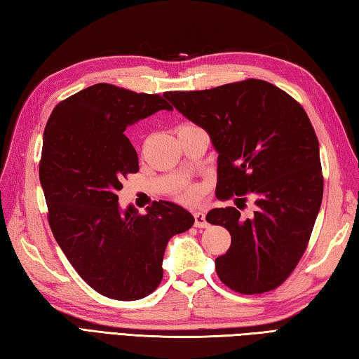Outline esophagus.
I'll use <instances>...</instances> for the list:
<instances>
[{
    "instance_id": "obj_1",
    "label": "esophagus",
    "mask_w": 359,
    "mask_h": 359,
    "mask_svg": "<svg viewBox=\"0 0 359 359\" xmlns=\"http://www.w3.org/2000/svg\"><path fill=\"white\" fill-rule=\"evenodd\" d=\"M194 225H196L197 228H207V226H208L207 219H205V215H203L202 211L194 212Z\"/></svg>"
}]
</instances>
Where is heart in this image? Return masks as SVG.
<instances>
[{
	"label": "heart",
	"mask_w": 359,
	"mask_h": 359,
	"mask_svg": "<svg viewBox=\"0 0 359 359\" xmlns=\"http://www.w3.org/2000/svg\"><path fill=\"white\" fill-rule=\"evenodd\" d=\"M193 196H194V191H193V189H188V191H185V193H184V197H187V199H191Z\"/></svg>",
	"instance_id": "b5f03b06"
}]
</instances>
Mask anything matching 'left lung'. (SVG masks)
<instances>
[{
  "label": "left lung",
  "instance_id": "obj_1",
  "mask_svg": "<svg viewBox=\"0 0 359 359\" xmlns=\"http://www.w3.org/2000/svg\"><path fill=\"white\" fill-rule=\"evenodd\" d=\"M166 98L210 134L219 152L217 199L238 196V208L242 195L257 199L250 219L234 207L207 215V222L231 234L230 248L215 262L219 279L242 294L279 287L307 248L324 193L319 143L306 111L257 79Z\"/></svg>",
  "mask_w": 359,
  "mask_h": 359
}]
</instances>
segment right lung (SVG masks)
<instances>
[{
  "mask_svg": "<svg viewBox=\"0 0 359 359\" xmlns=\"http://www.w3.org/2000/svg\"><path fill=\"white\" fill-rule=\"evenodd\" d=\"M172 106L166 94L98 83L60 102L43 135L40 182L53 238L80 278L117 301L151 294L163 278L166 243L194 224L193 215L160 201L139 215L121 211V180L139 171L126 128Z\"/></svg>",
  "mask_w": 359,
  "mask_h": 359,
  "instance_id": "right-lung-1",
  "label": "right lung"
}]
</instances>
